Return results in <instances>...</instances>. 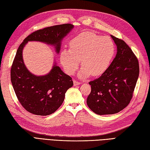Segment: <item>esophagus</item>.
I'll return each mask as SVG.
<instances>
[{
    "label": "esophagus",
    "mask_w": 150,
    "mask_h": 150,
    "mask_svg": "<svg viewBox=\"0 0 150 150\" xmlns=\"http://www.w3.org/2000/svg\"><path fill=\"white\" fill-rule=\"evenodd\" d=\"M74 86L80 85V82H78V81H76V80H74Z\"/></svg>",
    "instance_id": "34e87169"
}]
</instances>
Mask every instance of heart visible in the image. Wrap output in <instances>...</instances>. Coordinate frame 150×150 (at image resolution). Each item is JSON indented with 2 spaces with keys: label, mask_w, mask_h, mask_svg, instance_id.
<instances>
[{
  "label": "heart",
  "mask_w": 150,
  "mask_h": 150,
  "mask_svg": "<svg viewBox=\"0 0 150 150\" xmlns=\"http://www.w3.org/2000/svg\"><path fill=\"white\" fill-rule=\"evenodd\" d=\"M115 53V45L108 37L93 32L79 34L70 42V49H63L60 61L67 74L71 75L78 68L80 60L83 67L79 75L86 77L91 74L97 76L108 68Z\"/></svg>",
  "instance_id": "b5f03b06"
}]
</instances>
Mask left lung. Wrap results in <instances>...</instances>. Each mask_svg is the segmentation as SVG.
<instances>
[{
  "label": "left lung",
  "mask_w": 150,
  "mask_h": 150,
  "mask_svg": "<svg viewBox=\"0 0 150 150\" xmlns=\"http://www.w3.org/2000/svg\"><path fill=\"white\" fill-rule=\"evenodd\" d=\"M111 37L117 47L116 56L100 77L89 82L91 92L87 104L100 115L117 113L129 104L139 74V62L132 49L124 40Z\"/></svg>",
  "instance_id": "obj_1"
}]
</instances>
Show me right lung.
I'll return each instance as SVG.
<instances>
[{"instance_id": "add662e5", "label": "right lung", "mask_w": 150, "mask_h": 150, "mask_svg": "<svg viewBox=\"0 0 150 150\" xmlns=\"http://www.w3.org/2000/svg\"><path fill=\"white\" fill-rule=\"evenodd\" d=\"M71 24L58 25L37 30L25 38L19 46L11 70V80L22 106L37 115H49L62 105L67 90L74 85L72 79L54 64L45 75L37 76L26 68L23 49L29 41H38L54 46L59 53L61 41L74 28Z\"/></svg>"}]
</instances>
